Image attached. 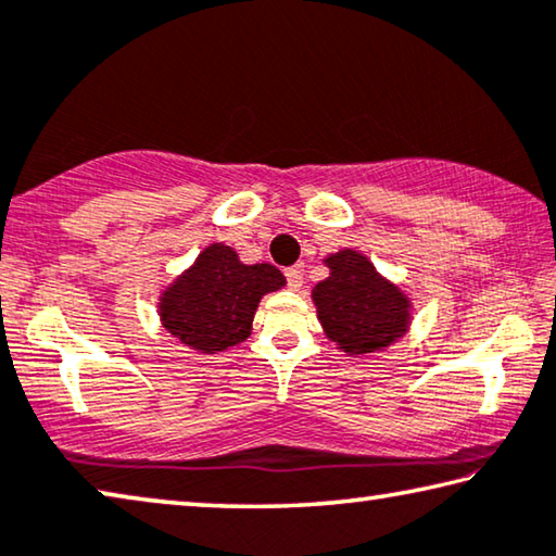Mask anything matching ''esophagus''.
<instances>
[{"mask_svg":"<svg viewBox=\"0 0 556 556\" xmlns=\"http://www.w3.org/2000/svg\"><path fill=\"white\" fill-rule=\"evenodd\" d=\"M285 275H287V285H289V287H292V289L302 287V281H304L302 269H299V267H289V269L285 271Z\"/></svg>","mask_w":556,"mask_h":556,"instance_id":"34e87169","label":"esophagus"}]
</instances>
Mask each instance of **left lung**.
Wrapping results in <instances>:
<instances>
[{
    "label": "left lung",
    "mask_w": 556,
    "mask_h": 556,
    "mask_svg": "<svg viewBox=\"0 0 556 556\" xmlns=\"http://www.w3.org/2000/svg\"><path fill=\"white\" fill-rule=\"evenodd\" d=\"M331 275L314 287L324 333L346 354H374L401 339L410 321V302L378 275L364 254L341 250L324 260Z\"/></svg>",
    "instance_id": "left-lung-1"
}]
</instances>
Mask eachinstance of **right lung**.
Instances as JSON below:
<instances>
[{
  "label": "right lung",
  "mask_w": 556,
  "mask_h": 556,
  "mask_svg": "<svg viewBox=\"0 0 556 556\" xmlns=\"http://www.w3.org/2000/svg\"><path fill=\"white\" fill-rule=\"evenodd\" d=\"M287 285L271 264H242L232 247L210 244L161 296V321L175 339L202 354L244 341L260 299Z\"/></svg>",
  "instance_id": "right-lung-1"
}]
</instances>
